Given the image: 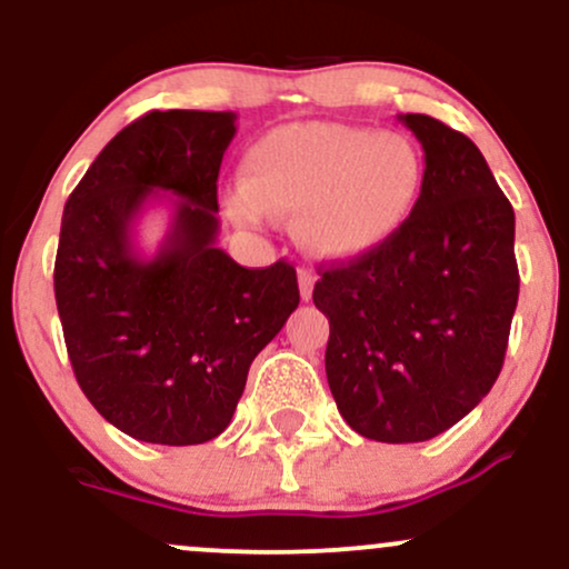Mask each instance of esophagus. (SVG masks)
<instances>
[{
    "label": "esophagus",
    "mask_w": 569,
    "mask_h": 569,
    "mask_svg": "<svg viewBox=\"0 0 569 569\" xmlns=\"http://www.w3.org/2000/svg\"><path fill=\"white\" fill-rule=\"evenodd\" d=\"M315 282L317 277L309 271V268H298V287H301L303 301H311V296H315Z\"/></svg>",
    "instance_id": "1"
}]
</instances>
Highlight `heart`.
<instances>
[{
    "label": "heart",
    "mask_w": 569,
    "mask_h": 569,
    "mask_svg": "<svg viewBox=\"0 0 569 569\" xmlns=\"http://www.w3.org/2000/svg\"><path fill=\"white\" fill-rule=\"evenodd\" d=\"M422 147L406 133L347 123H287L244 152V184L228 209L241 226L290 214L306 252L352 260L395 239L425 193Z\"/></svg>",
    "instance_id": "1"
}]
</instances>
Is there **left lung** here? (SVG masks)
<instances>
[{"label": "left lung", "mask_w": 569, "mask_h": 569, "mask_svg": "<svg viewBox=\"0 0 569 569\" xmlns=\"http://www.w3.org/2000/svg\"><path fill=\"white\" fill-rule=\"evenodd\" d=\"M425 150L417 212L379 250L330 266L315 284L328 317L325 370L362 438L419 443L487 398L519 301L516 217L465 133L398 114Z\"/></svg>", "instance_id": "8db88e82"}]
</instances>
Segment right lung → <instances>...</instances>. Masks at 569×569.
Returning a JSON list of instances; mask_svg holds the SVG:
<instances>
[{
    "label": "right lung",
    "instance_id": "1",
    "mask_svg": "<svg viewBox=\"0 0 569 569\" xmlns=\"http://www.w3.org/2000/svg\"><path fill=\"white\" fill-rule=\"evenodd\" d=\"M233 112H147L86 171L61 217L56 306L86 398L144 443L196 446L231 425L260 349L298 309L296 268L239 266L217 247V174ZM170 207L152 256L136 222Z\"/></svg>",
    "mask_w": 569,
    "mask_h": 569
}]
</instances>
